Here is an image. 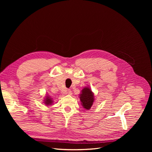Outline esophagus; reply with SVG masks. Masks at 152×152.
<instances>
[{"mask_svg":"<svg viewBox=\"0 0 152 152\" xmlns=\"http://www.w3.org/2000/svg\"><path fill=\"white\" fill-rule=\"evenodd\" d=\"M67 94H68V95H71V94H72V91H71L70 89H68V90L67 91Z\"/></svg>","mask_w":152,"mask_h":152,"instance_id":"1","label":"esophagus"}]
</instances>
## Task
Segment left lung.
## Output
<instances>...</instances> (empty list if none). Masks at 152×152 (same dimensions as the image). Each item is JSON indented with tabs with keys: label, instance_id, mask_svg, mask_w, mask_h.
Masks as SVG:
<instances>
[{
	"label": "left lung",
	"instance_id": "8db88e82",
	"mask_svg": "<svg viewBox=\"0 0 152 152\" xmlns=\"http://www.w3.org/2000/svg\"><path fill=\"white\" fill-rule=\"evenodd\" d=\"M79 96L82 106L86 110H90L94 101V95L91 89L88 87H84Z\"/></svg>",
	"mask_w": 152,
	"mask_h": 152
}]
</instances>
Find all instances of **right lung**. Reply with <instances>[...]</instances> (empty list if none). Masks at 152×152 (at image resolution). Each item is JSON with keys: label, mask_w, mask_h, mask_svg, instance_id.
Wrapping results in <instances>:
<instances>
[{"label": "right lung", "mask_w": 152, "mask_h": 152, "mask_svg": "<svg viewBox=\"0 0 152 152\" xmlns=\"http://www.w3.org/2000/svg\"><path fill=\"white\" fill-rule=\"evenodd\" d=\"M53 100L52 97H50V96H47L45 99L44 100L45 104L47 105H51L53 103Z\"/></svg>", "instance_id": "obj_1"}]
</instances>
